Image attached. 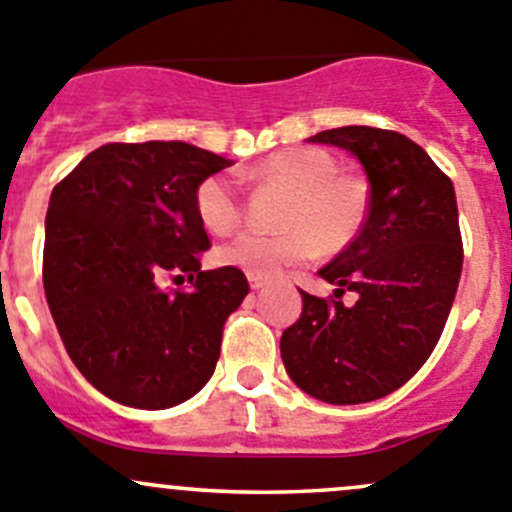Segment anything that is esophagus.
Segmentation results:
<instances>
[{"label":"esophagus","mask_w":512,"mask_h":512,"mask_svg":"<svg viewBox=\"0 0 512 512\" xmlns=\"http://www.w3.org/2000/svg\"><path fill=\"white\" fill-rule=\"evenodd\" d=\"M247 280H250V287L252 290H260L262 285H265V277H260V275H247Z\"/></svg>","instance_id":"1"}]
</instances>
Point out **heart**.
Segmentation results:
<instances>
[{
    "label": "heart",
    "mask_w": 512,
    "mask_h": 512,
    "mask_svg": "<svg viewBox=\"0 0 512 512\" xmlns=\"http://www.w3.org/2000/svg\"><path fill=\"white\" fill-rule=\"evenodd\" d=\"M260 182H272L290 192L280 235L245 232L217 247L215 260L247 275L270 277L282 267L297 265L315 255L317 245L327 252L342 250L355 240L367 217L370 192L362 177L337 170L330 152L317 147H287L272 152L252 170ZM195 212L212 235H227L242 222V197L235 180L210 175L197 185Z\"/></svg>",
    "instance_id": "obj_1"
}]
</instances>
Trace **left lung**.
<instances>
[{"instance_id":"left-lung-1","label":"left lung","mask_w":512,"mask_h":512,"mask_svg":"<svg viewBox=\"0 0 512 512\" xmlns=\"http://www.w3.org/2000/svg\"><path fill=\"white\" fill-rule=\"evenodd\" d=\"M310 140L360 160L370 205L355 240L317 272L337 290H300L302 315L282 332V362L322 403H370L403 388L443 335L463 272L458 202L450 177L400 132L352 124ZM345 291L355 303L341 302Z\"/></svg>"}]
</instances>
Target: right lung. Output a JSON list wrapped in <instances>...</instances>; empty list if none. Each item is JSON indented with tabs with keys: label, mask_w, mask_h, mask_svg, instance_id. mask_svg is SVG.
<instances>
[{
	"label": "right lung",
	"mask_w": 512,
	"mask_h": 512,
	"mask_svg": "<svg viewBox=\"0 0 512 512\" xmlns=\"http://www.w3.org/2000/svg\"><path fill=\"white\" fill-rule=\"evenodd\" d=\"M230 165L187 142H109L52 190L44 295L67 355L114 403L172 408L215 372L250 285L235 267H200L210 237L195 190ZM170 271H185L191 290L162 291Z\"/></svg>",
	"instance_id": "1"
}]
</instances>
